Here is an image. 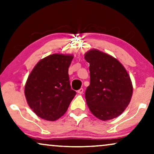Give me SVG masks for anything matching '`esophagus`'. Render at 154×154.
<instances>
[{"label": "esophagus", "mask_w": 154, "mask_h": 154, "mask_svg": "<svg viewBox=\"0 0 154 154\" xmlns=\"http://www.w3.org/2000/svg\"><path fill=\"white\" fill-rule=\"evenodd\" d=\"M77 93H79V94H82V93H83V88H80L79 91H77Z\"/></svg>", "instance_id": "obj_1"}]
</instances>
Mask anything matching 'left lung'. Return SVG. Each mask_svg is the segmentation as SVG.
Listing matches in <instances>:
<instances>
[{"label": "left lung", "instance_id": "8db88e82", "mask_svg": "<svg viewBox=\"0 0 154 154\" xmlns=\"http://www.w3.org/2000/svg\"><path fill=\"white\" fill-rule=\"evenodd\" d=\"M84 57L90 63L91 82L85 93L90 110L103 121L119 116L133 93L127 70L117 59L98 49H90Z\"/></svg>", "mask_w": 154, "mask_h": 154}]
</instances>
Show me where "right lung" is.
Returning a JSON list of instances; mask_svg holds the SVG:
<instances>
[{"mask_svg":"<svg viewBox=\"0 0 154 154\" xmlns=\"http://www.w3.org/2000/svg\"><path fill=\"white\" fill-rule=\"evenodd\" d=\"M72 54H54L41 59L27 78L25 95L27 104L42 119L55 121L64 115L76 94L71 88L69 67Z\"/></svg>","mask_w":154,"mask_h":154,"instance_id":"add662e5","label":"right lung"}]
</instances>
